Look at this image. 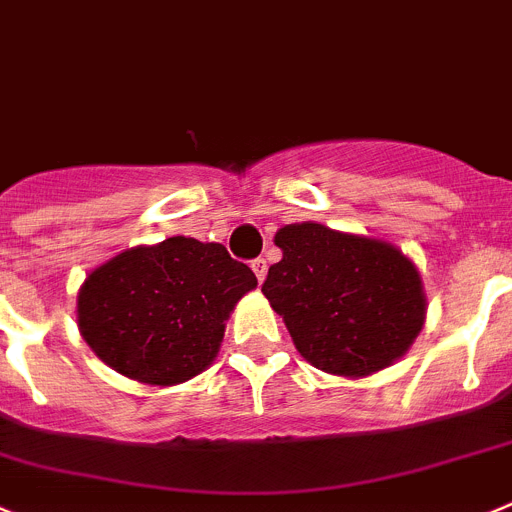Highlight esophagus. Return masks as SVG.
<instances>
[{"label": "esophagus", "instance_id": "esophagus-1", "mask_svg": "<svg viewBox=\"0 0 512 512\" xmlns=\"http://www.w3.org/2000/svg\"><path fill=\"white\" fill-rule=\"evenodd\" d=\"M252 272H255L260 283L265 280V275H267V260H265V257H255V260H252Z\"/></svg>", "mask_w": 512, "mask_h": 512}]
</instances>
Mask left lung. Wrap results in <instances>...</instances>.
<instances>
[{
  "instance_id": "8db88e82",
  "label": "left lung",
  "mask_w": 512,
  "mask_h": 512,
  "mask_svg": "<svg viewBox=\"0 0 512 512\" xmlns=\"http://www.w3.org/2000/svg\"><path fill=\"white\" fill-rule=\"evenodd\" d=\"M283 260L262 293L300 356L336 376H366L404 356L424 326L417 267L394 245L315 222L275 234Z\"/></svg>"
}]
</instances>
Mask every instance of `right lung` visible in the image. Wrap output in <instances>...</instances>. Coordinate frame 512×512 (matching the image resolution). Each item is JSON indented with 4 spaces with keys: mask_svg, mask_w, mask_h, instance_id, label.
Returning <instances> with one entry per match:
<instances>
[{
    "mask_svg": "<svg viewBox=\"0 0 512 512\" xmlns=\"http://www.w3.org/2000/svg\"><path fill=\"white\" fill-rule=\"evenodd\" d=\"M255 285V272L224 245L169 237L90 272L78 295V326L113 371L171 386L212 364L224 321Z\"/></svg>",
    "mask_w": 512,
    "mask_h": 512,
    "instance_id": "right-lung-1",
    "label": "right lung"
}]
</instances>
